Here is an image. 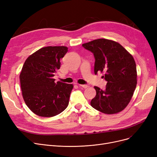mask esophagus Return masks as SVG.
Returning <instances> with one entry per match:
<instances>
[{"label":"esophagus","instance_id":"esophagus-1","mask_svg":"<svg viewBox=\"0 0 157 157\" xmlns=\"http://www.w3.org/2000/svg\"><path fill=\"white\" fill-rule=\"evenodd\" d=\"M79 86H81V87L84 88H88V86L87 85H79Z\"/></svg>","mask_w":157,"mask_h":157}]
</instances>
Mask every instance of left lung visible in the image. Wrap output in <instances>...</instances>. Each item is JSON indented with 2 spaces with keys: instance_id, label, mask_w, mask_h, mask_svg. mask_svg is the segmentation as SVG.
Instances as JSON below:
<instances>
[{
  "instance_id": "obj_1",
  "label": "left lung",
  "mask_w": 157,
  "mask_h": 157,
  "mask_svg": "<svg viewBox=\"0 0 157 157\" xmlns=\"http://www.w3.org/2000/svg\"><path fill=\"white\" fill-rule=\"evenodd\" d=\"M95 58L94 72H105V90L95 86L96 95L90 102L93 108L112 114L124 109L130 102L137 85L135 60L126 49L115 41L98 39L82 44Z\"/></svg>"
}]
</instances>
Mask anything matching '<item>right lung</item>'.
<instances>
[{
    "label": "right lung",
    "mask_w": 157,
    "mask_h": 157,
    "mask_svg": "<svg viewBox=\"0 0 157 157\" xmlns=\"http://www.w3.org/2000/svg\"><path fill=\"white\" fill-rule=\"evenodd\" d=\"M68 52L66 46H47L29 56L20 75L23 99L36 114L52 117L69 104L72 84L55 82L53 76L60 67V59Z\"/></svg>",
    "instance_id": "right-lung-1"
}]
</instances>
